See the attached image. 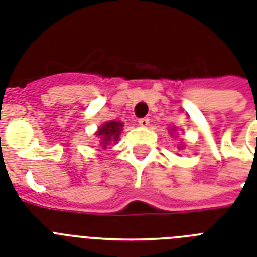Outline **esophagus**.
Masks as SVG:
<instances>
[{
    "label": "esophagus",
    "instance_id": "1",
    "mask_svg": "<svg viewBox=\"0 0 257 257\" xmlns=\"http://www.w3.org/2000/svg\"><path fill=\"white\" fill-rule=\"evenodd\" d=\"M139 125L140 126H143V128H147L149 125V118H147V117H144V118H140L139 120Z\"/></svg>",
    "mask_w": 257,
    "mask_h": 257
}]
</instances>
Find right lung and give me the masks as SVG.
<instances>
[{"mask_svg":"<svg viewBox=\"0 0 257 257\" xmlns=\"http://www.w3.org/2000/svg\"><path fill=\"white\" fill-rule=\"evenodd\" d=\"M122 126H124V124L120 122V121H109V122H105L102 126L98 128V131L96 132V136L100 137V144L102 149L106 148L112 141H114V143L118 141Z\"/></svg>","mask_w":257,"mask_h":257,"instance_id":"add662e5","label":"right lung"}]
</instances>
